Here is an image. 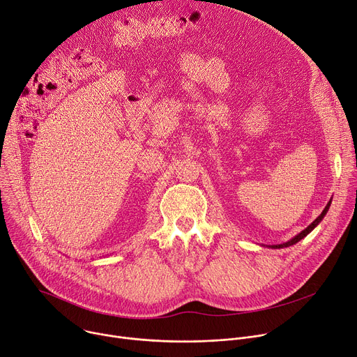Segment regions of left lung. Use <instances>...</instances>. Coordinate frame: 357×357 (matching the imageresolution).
Wrapping results in <instances>:
<instances>
[{
  "label": "left lung",
  "instance_id": "obj_1",
  "mask_svg": "<svg viewBox=\"0 0 357 357\" xmlns=\"http://www.w3.org/2000/svg\"><path fill=\"white\" fill-rule=\"evenodd\" d=\"M331 203H332V202H328V203H327V206L324 207V210L321 211V214H320V215L316 218V220H314V222H313L310 226H307V227H306L303 231H300L297 236H294L291 240H289V241H286V243H283V244L270 245V248H271V249H283V248H289V245H293V244H296L297 241H300L301 238H305V237H306V236H307V234H309V233H310V231H312V230H313V229H314V227H316V226H317V225H319V223L323 220V217L326 215V213H327L328 207H331Z\"/></svg>",
  "mask_w": 357,
  "mask_h": 357
}]
</instances>
